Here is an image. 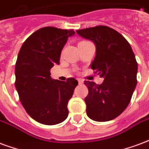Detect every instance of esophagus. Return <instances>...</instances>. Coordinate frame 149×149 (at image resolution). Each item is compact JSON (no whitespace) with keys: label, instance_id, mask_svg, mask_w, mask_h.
I'll return each instance as SVG.
<instances>
[{"label":"esophagus","instance_id":"esophagus-1","mask_svg":"<svg viewBox=\"0 0 149 149\" xmlns=\"http://www.w3.org/2000/svg\"><path fill=\"white\" fill-rule=\"evenodd\" d=\"M78 82H79V84H80V85H81V84H83V80H82V79H78Z\"/></svg>","mask_w":149,"mask_h":149}]
</instances>
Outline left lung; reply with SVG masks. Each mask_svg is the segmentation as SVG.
Masks as SVG:
<instances>
[{
  "label": "left lung",
  "mask_w": 149,
  "mask_h": 149,
  "mask_svg": "<svg viewBox=\"0 0 149 149\" xmlns=\"http://www.w3.org/2000/svg\"><path fill=\"white\" fill-rule=\"evenodd\" d=\"M76 32L95 44L91 67L104 79L101 85L84 82L89 90L86 114L95 121L113 120L126 109L136 86L138 67L134 53L125 37L109 27L96 26Z\"/></svg>",
  "instance_id": "obj_1"
}]
</instances>
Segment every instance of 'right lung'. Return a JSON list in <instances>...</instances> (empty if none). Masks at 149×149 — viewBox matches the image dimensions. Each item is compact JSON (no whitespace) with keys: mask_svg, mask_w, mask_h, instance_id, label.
<instances>
[{"mask_svg":"<svg viewBox=\"0 0 149 149\" xmlns=\"http://www.w3.org/2000/svg\"><path fill=\"white\" fill-rule=\"evenodd\" d=\"M74 30L45 27L23 43L15 67V86L26 112L37 122L47 125L61 123L68 116L67 104L78 81L52 79L50 70L59 64L61 52Z\"/></svg>","mask_w":149,"mask_h":149,"instance_id":"add662e5","label":"right lung"}]
</instances>
